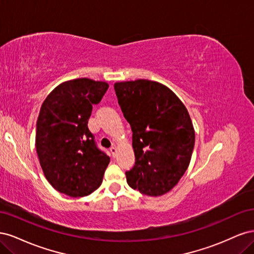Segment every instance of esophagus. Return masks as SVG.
<instances>
[{
	"instance_id": "obj_1",
	"label": "esophagus",
	"mask_w": 254,
	"mask_h": 254,
	"mask_svg": "<svg viewBox=\"0 0 254 254\" xmlns=\"http://www.w3.org/2000/svg\"><path fill=\"white\" fill-rule=\"evenodd\" d=\"M110 152H111L112 157L115 158V157H117V153H118V148L115 147V146H112V147L110 148Z\"/></svg>"
}]
</instances>
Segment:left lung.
<instances>
[{"instance_id":"1","label":"left lung","mask_w":254,"mask_h":254,"mask_svg":"<svg viewBox=\"0 0 254 254\" xmlns=\"http://www.w3.org/2000/svg\"><path fill=\"white\" fill-rule=\"evenodd\" d=\"M115 94L132 130L134 166L127 183L147 196L170 191L190 165L195 130L186 106L164 84L136 79L114 83Z\"/></svg>"}]
</instances>
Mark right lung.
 Returning a JSON list of instances; mask_svg holds the SVG:
<instances>
[{
  "label": "right lung",
  "instance_id": "add662e5",
  "mask_svg": "<svg viewBox=\"0 0 254 254\" xmlns=\"http://www.w3.org/2000/svg\"><path fill=\"white\" fill-rule=\"evenodd\" d=\"M109 84L89 78L60 83L44 99L37 120L36 149L45 178L60 193L88 196L99 188L110 158L88 128L92 105Z\"/></svg>",
  "mask_w": 254,
  "mask_h": 254
}]
</instances>
